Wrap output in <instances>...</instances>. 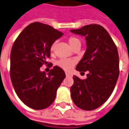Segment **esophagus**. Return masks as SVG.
Here are the masks:
<instances>
[{
  "instance_id": "esophagus-1",
  "label": "esophagus",
  "mask_w": 129,
  "mask_h": 129,
  "mask_svg": "<svg viewBox=\"0 0 129 129\" xmlns=\"http://www.w3.org/2000/svg\"><path fill=\"white\" fill-rule=\"evenodd\" d=\"M66 77H72L73 75L71 74V73H66Z\"/></svg>"
}]
</instances>
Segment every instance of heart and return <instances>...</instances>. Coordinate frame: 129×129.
I'll use <instances>...</instances> for the list:
<instances>
[{
	"instance_id": "obj_1",
	"label": "heart",
	"mask_w": 129,
	"mask_h": 129,
	"mask_svg": "<svg viewBox=\"0 0 129 129\" xmlns=\"http://www.w3.org/2000/svg\"><path fill=\"white\" fill-rule=\"evenodd\" d=\"M68 42L69 44V45L71 46V48H73V49L78 48V47H80L81 46V41L80 39L77 37H70L68 39ZM56 47V42H53L51 46H50V51L51 52H53ZM76 60L75 59H71V58H62L60 59L59 61L57 62V65L61 68L62 69H63L65 71H70L73 66L76 63Z\"/></svg>"
}]
</instances>
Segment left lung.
<instances>
[{
	"label": "left lung",
	"mask_w": 129,
	"mask_h": 129,
	"mask_svg": "<svg viewBox=\"0 0 129 129\" xmlns=\"http://www.w3.org/2000/svg\"><path fill=\"white\" fill-rule=\"evenodd\" d=\"M71 31L85 37L86 51L76 70L89 72L86 79L73 76L72 100L79 108L93 110L108 100L115 87L119 75L118 50L109 34L100 24H88Z\"/></svg>",
	"instance_id": "1"
}]
</instances>
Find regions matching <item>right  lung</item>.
<instances>
[{
  "mask_svg": "<svg viewBox=\"0 0 129 129\" xmlns=\"http://www.w3.org/2000/svg\"><path fill=\"white\" fill-rule=\"evenodd\" d=\"M63 33L41 22H33L22 31L13 44L10 76L18 98L27 107L43 109L54 101L56 91L66 78L63 70L53 66L46 75L40 71L50 58V46Z\"/></svg>",
  "mask_w": 129,
  "mask_h": 129,
  "instance_id": "right-lung-1",
  "label": "right lung"
}]
</instances>
